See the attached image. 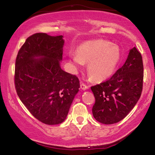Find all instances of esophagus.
Here are the masks:
<instances>
[{"instance_id": "esophagus-1", "label": "esophagus", "mask_w": 155, "mask_h": 155, "mask_svg": "<svg viewBox=\"0 0 155 155\" xmlns=\"http://www.w3.org/2000/svg\"><path fill=\"white\" fill-rule=\"evenodd\" d=\"M80 87H81L82 90H87V89L89 88V86L88 85H86L85 84L83 83V82H82V83L80 84Z\"/></svg>"}]
</instances>
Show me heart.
<instances>
[{"mask_svg":"<svg viewBox=\"0 0 155 155\" xmlns=\"http://www.w3.org/2000/svg\"><path fill=\"white\" fill-rule=\"evenodd\" d=\"M71 60L77 65L87 63L89 75L95 81H103L115 72L121 58L117 45L102 39L84 42L78 46L76 55L71 54Z\"/></svg>","mask_w":155,"mask_h":155,"instance_id":"b5f03b06","label":"heart"}]
</instances>
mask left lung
I'll return each mask as SVG.
<instances>
[{
	"label": "left lung",
	"mask_w": 155,
	"mask_h": 155,
	"mask_svg": "<svg viewBox=\"0 0 155 155\" xmlns=\"http://www.w3.org/2000/svg\"><path fill=\"white\" fill-rule=\"evenodd\" d=\"M143 72L142 55L134 47L124 65L109 79L91 87L95 98L92 114L97 121L113 124L128 115L141 96Z\"/></svg>",
	"instance_id": "obj_1"
}]
</instances>
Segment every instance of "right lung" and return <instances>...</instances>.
<instances>
[{
    "mask_svg": "<svg viewBox=\"0 0 155 155\" xmlns=\"http://www.w3.org/2000/svg\"><path fill=\"white\" fill-rule=\"evenodd\" d=\"M63 44L62 35L34 34L19 50L15 61L17 94L31 115L47 125L64 121L80 88L77 76L60 67Z\"/></svg>",
    "mask_w": 155,
    "mask_h": 155,
    "instance_id": "right-lung-1",
    "label": "right lung"
}]
</instances>
